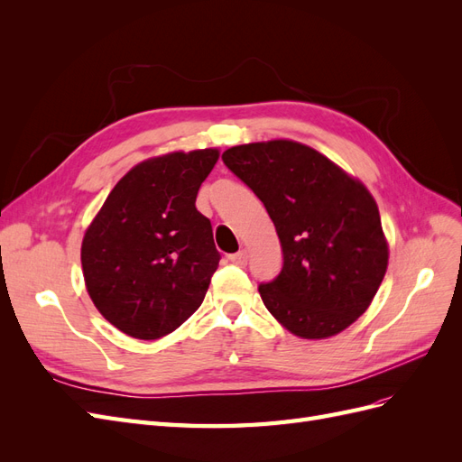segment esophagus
<instances>
[{"mask_svg": "<svg viewBox=\"0 0 462 462\" xmlns=\"http://www.w3.org/2000/svg\"><path fill=\"white\" fill-rule=\"evenodd\" d=\"M229 260H231L233 263H236V265H246V262H248V253H246V250H239V253L231 254Z\"/></svg>", "mask_w": 462, "mask_h": 462, "instance_id": "1", "label": "esophagus"}]
</instances>
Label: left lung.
I'll return each mask as SVG.
<instances>
[{"label": "left lung", "mask_w": 462, "mask_h": 462, "mask_svg": "<svg viewBox=\"0 0 462 462\" xmlns=\"http://www.w3.org/2000/svg\"><path fill=\"white\" fill-rule=\"evenodd\" d=\"M223 163L253 189L273 221L283 268L258 287L270 314L302 339L337 335L366 312L389 248L368 189L310 146H233Z\"/></svg>", "instance_id": "obj_1"}]
</instances>
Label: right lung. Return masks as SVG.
<instances>
[{"label":"right lung","instance_id":"right-lung-1","mask_svg":"<svg viewBox=\"0 0 462 462\" xmlns=\"http://www.w3.org/2000/svg\"><path fill=\"white\" fill-rule=\"evenodd\" d=\"M216 148L171 152L134 165L109 192L80 248L100 314L136 339L175 331L202 304L219 253L194 202Z\"/></svg>","mask_w":462,"mask_h":462}]
</instances>
